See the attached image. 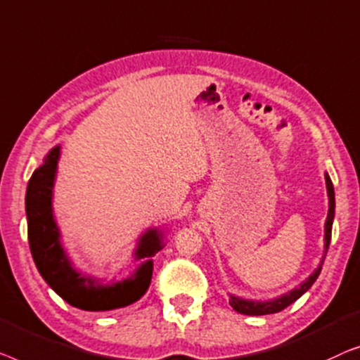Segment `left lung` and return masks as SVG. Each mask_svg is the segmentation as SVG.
<instances>
[{"label": "left lung", "mask_w": 360, "mask_h": 360, "mask_svg": "<svg viewBox=\"0 0 360 360\" xmlns=\"http://www.w3.org/2000/svg\"><path fill=\"white\" fill-rule=\"evenodd\" d=\"M325 179H326V189H328V197H330V210H328V217H326V224H325V256L328 252V248H330V241H331V229H333V220H334V187L333 182L330 179L328 173H325ZM325 256L320 262V266L316 267V271L308 277L305 282L300 283V287L293 288L288 293H283V295L274 298V300H267V302H259V300H246V298H240L235 295H230V305L233 307V310L238 313H243V315H251V316H259V315H271V313H277L282 311L283 308H287L288 305H292L293 302L298 300L303 293H305L308 288H310L315 281L318 279L321 272V266L323 261H325Z\"/></svg>", "instance_id": "obj_1"}]
</instances>
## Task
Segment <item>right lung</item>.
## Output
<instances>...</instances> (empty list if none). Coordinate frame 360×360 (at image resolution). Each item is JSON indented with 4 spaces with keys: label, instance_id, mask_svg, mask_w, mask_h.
<instances>
[{
    "label": "right lung",
    "instance_id": "add662e5",
    "mask_svg": "<svg viewBox=\"0 0 360 360\" xmlns=\"http://www.w3.org/2000/svg\"><path fill=\"white\" fill-rule=\"evenodd\" d=\"M58 158L60 146H55L34 171L26 192L29 246L40 276L65 302L86 311L115 310L140 300L150 287L151 257L163 248V233L153 229L140 236L134 255L135 259L145 262L127 279L104 285L94 277L81 274L60 243V230L53 219L52 195Z\"/></svg>",
    "mask_w": 360,
    "mask_h": 360
}]
</instances>
